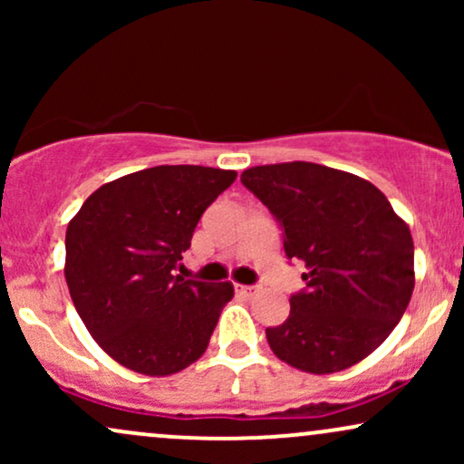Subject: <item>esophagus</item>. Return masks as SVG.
<instances>
[{
  "instance_id": "1",
  "label": "esophagus",
  "mask_w": 464,
  "mask_h": 464,
  "mask_svg": "<svg viewBox=\"0 0 464 464\" xmlns=\"http://www.w3.org/2000/svg\"><path fill=\"white\" fill-rule=\"evenodd\" d=\"M236 292L239 296H244V299H250V296H255L257 287H255V285H236Z\"/></svg>"
}]
</instances>
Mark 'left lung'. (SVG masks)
<instances>
[{"mask_svg":"<svg viewBox=\"0 0 464 464\" xmlns=\"http://www.w3.org/2000/svg\"><path fill=\"white\" fill-rule=\"evenodd\" d=\"M242 183L279 220L287 259L305 264V290L290 296V316L266 329L273 353L314 375L358 364L412 296L408 225L375 185L327 165H257L244 169Z\"/></svg>","mask_w":464,"mask_h":464,"instance_id":"1","label":"left lung"}]
</instances>
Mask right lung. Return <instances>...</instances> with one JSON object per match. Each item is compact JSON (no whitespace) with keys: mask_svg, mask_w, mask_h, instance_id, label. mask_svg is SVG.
Listing matches in <instances>:
<instances>
[{"mask_svg":"<svg viewBox=\"0 0 464 464\" xmlns=\"http://www.w3.org/2000/svg\"><path fill=\"white\" fill-rule=\"evenodd\" d=\"M233 169L157 165L104 183L69 220L65 279L95 343L126 369L165 377L207 351L233 284L174 275Z\"/></svg>","mask_w":464,"mask_h":464,"instance_id":"add662e5","label":"right lung"}]
</instances>
